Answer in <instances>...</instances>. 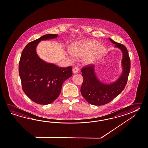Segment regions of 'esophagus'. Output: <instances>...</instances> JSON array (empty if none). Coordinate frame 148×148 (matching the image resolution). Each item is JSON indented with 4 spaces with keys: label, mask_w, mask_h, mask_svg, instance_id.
I'll use <instances>...</instances> for the list:
<instances>
[{
    "label": "esophagus",
    "mask_w": 148,
    "mask_h": 148,
    "mask_svg": "<svg viewBox=\"0 0 148 148\" xmlns=\"http://www.w3.org/2000/svg\"><path fill=\"white\" fill-rule=\"evenodd\" d=\"M79 71V68L78 67H75L73 69V72L74 73H78Z\"/></svg>",
    "instance_id": "34e87169"
}]
</instances>
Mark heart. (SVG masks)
<instances>
[{
    "label": "heart",
    "instance_id": "obj_1",
    "mask_svg": "<svg viewBox=\"0 0 148 148\" xmlns=\"http://www.w3.org/2000/svg\"><path fill=\"white\" fill-rule=\"evenodd\" d=\"M97 42L95 41H90L84 43L83 45L76 47L72 50L71 53L76 57H82L86 56L93 49ZM102 49V46H99L95 50L93 53H90L86 57L85 61L87 63H91L95 60L97 55Z\"/></svg>",
    "mask_w": 148,
    "mask_h": 148
}]
</instances>
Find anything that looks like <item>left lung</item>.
<instances>
[{"mask_svg": "<svg viewBox=\"0 0 148 148\" xmlns=\"http://www.w3.org/2000/svg\"><path fill=\"white\" fill-rule=\"evenodd\" d=\"M109 39L123 53L122 64L123 72L116 82L107 85L97 79L92 65L88 64L82 68L81 71L84 80L80 88L81 94L87 102L93 105L101 106L110 102L124 90L128 81L130 70V60L127 49L122 44Z\"/></svg>", "mask_w": 148, "mask_h": 148, "instance_id": "1", "label": "left lung"}]
</instances>
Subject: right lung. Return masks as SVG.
<instances>
[{"label":"right lung","mask_w":148,"mask_h":148,"mask_svg":"<svg viewBox=\"0 0 148 148\" xmlns=\"http://www.w3.org/2000/svg\"><path fill=\"white\" fill-rule=\"evenodd\" d=\"M57 37V34H47L29 42L23 49L19 61L23 91L30 100L40 105L54 101L60 95L64 82L72 75V66L60 68L47 63L36 53L40 41Z\"/></svg>","instance_id":"right-lung-1"}]
</instances>
